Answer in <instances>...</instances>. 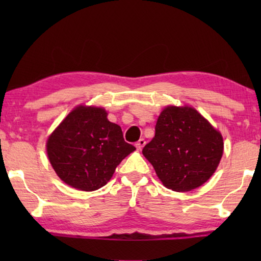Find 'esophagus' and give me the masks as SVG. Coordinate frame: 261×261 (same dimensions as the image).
I'll use <instances>...</instances> for the list:
<instances>
[{
	"label": "esophagus",
	"mask_w": 261,
	"mask_h": 261,
	"mask_svg": "<svg viewBox=\"0 0 261 261\" xmlns=\"http://www.w3.org/2000/svg\"><path fill=\"white\" fill-rule=\"evenodd\" d=\"M145 144H146V141H145V139H139L136 143V148L138 149V151H141V149H143V147L145 146Z\"/></svg>",
	"instance_id": "1"
}]
</instances>
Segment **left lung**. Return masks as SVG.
I'll return each instance as SVG.
<instances>
[{
	"instance_id": "obj_1",
	"label": "left lung",
	"mask_w": 261,
	"mask_h": 261,
	"mask_svg": "<svg viewBox=\"0 0 261 261\" xmlns=\"http://www.w3.org/2000/svg\"><path fill=\"white\" fill-rule=\"evenodd\" d=\"M223 137L191 106H167L156 121L155 136L144 147L167 189L187 192L206 183L219 167Z\"/></svg>"
}]
</instances>
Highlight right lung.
<instances>
[{
	"mask_svg": "<svg viewBox=\"0 0 261 261\" xmlns=\"http://www.w3.org/2000/svg\"><path fill=\"white\" fill-rule=\"evenodd\" d=\"M107 116L103 107L79 105L48 136V160L69 187L81 191L105 187L123 159L136 151Z\"/></svg>",
	"mask_w": 261,
	"mask_h": 261,
	"instance_id": "right-lung-1",
	"label": "right lung"
}]
</instances>
